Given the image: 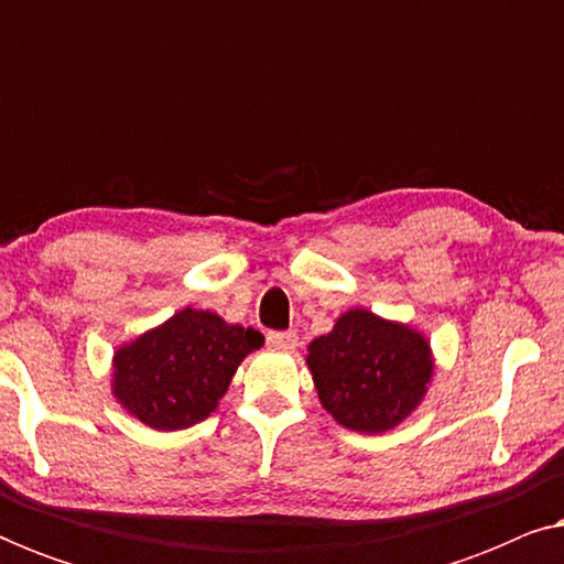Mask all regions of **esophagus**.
I'll list each match as a JSON object with an SVG mask.
<instances>
[{
  "instance_id": "34e87169",
  "label": "esophagus",
  "mask_w": 564,
  "mask_h": 564,
  "mask_svg": "<svg viewBox=\"0 0 564 564\" xmlns=\"http://www.w3.org/2000/svg\"><path fill=\"white\" fill-rule=\"evenodd\" d=\"M267 344L272 346V349L290 351V349H295V346H297V334H295V330H269Z\"/></svg>"
}]
</instances>
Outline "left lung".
<instances>
[{"label": "left lung", "mask_w": 564, "mask_h": 564, "mask_svg": "<svg viewBox=\"0 0 564 564\" xmlns=\"http://www.w3.org/2000/svg\"><path fill=\"white\" fill-rule=\"evenodd\" d=\"M307 367L326 411L344 429L382 434L408 419L434 372L426 338L357 307L307 346Z\"/></svg>", "instance_id": "obj_1"}]
</instances>
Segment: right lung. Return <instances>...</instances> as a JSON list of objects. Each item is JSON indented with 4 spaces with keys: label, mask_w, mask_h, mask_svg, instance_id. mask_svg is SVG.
Here are the masks:
<instances>
[{
    "label": "right lung",
    "mask_w": 564,
    "mask_h": 564,
    "mask_svg": "<svg viewBox=\"0 0 564 564\" xmlns=\"http://www.w3.org/2000/svg\"><path fill=\"white\" fill-rule=\"evenodd\" d=\"M261 344L259 330L184 307L164 326L118 349L112 392L145 426L189 429L218 408L238 365Z\"/></svg>",
    "instance_id": "1"
}]
</instances>
